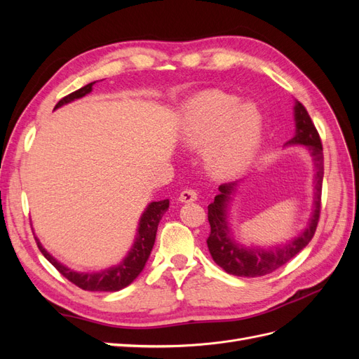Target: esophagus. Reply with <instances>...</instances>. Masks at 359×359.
<instances>
[{
    "instance_id": "1",
    "label": "esophagus",
    "mask_w": 359,
    "mask_h": 359,
    "mask_svg": "<svg viewBox=\"0 0 359 359\" xmlns=\"http://www.w3.org/2000/svg\"><path fill=\"white\" fill-rule=\"evenodd\" d=\"M198 199V191L193 190V189H184L180 194V201L184 203H189Z\"/></svg>"
}]
</instances>
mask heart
I'll return each mask as SVG.
<instances>
[{
  "label": "heart",
  "instance_id": "obj_1",
  "mask_svg": "<svg viewBox=\"0 0 359 359\" xmlns=\"http://www.w3.org/2000/svg\"><path fill=\"white\" fill-rule=\"evenodd\" d=\"M184 140L203 148V160L217 178H229L247 168L260 139V116L235 97L206 93L194 100L182 123Z\"/></svg>",
  "mask_w": 359,
  "mask_h": 359
}]
</instances>
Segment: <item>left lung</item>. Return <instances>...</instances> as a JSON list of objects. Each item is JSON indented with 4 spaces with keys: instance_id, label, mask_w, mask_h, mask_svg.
Masks as SVG:
<instances>
[{
    "instance_id": "8db88e82",
    "label": "left lung",
    "mask_w": 359,
    "mask_h": 359,
    "mask_svg": "<svg viewBox=\"0 0 359 359\" xmlns=\"http://www.w3.org/2000/svg\"><path fill=\"white\" fill-rule=\"evenodd\" d=\"M295 126L297 132L289 144L306 145L314 160L316 166V177H314V203L310 222L306 229L292 241H286L281 245L271 248L253 247L247 248L236 244L232 236L229 226H227V205L231 201V194L235 191L236 182L222 184L220 193L214 198V202L208 205V222L211 232L206 244L214 259V262L222 266L227 274L238 277H260L287 264L295 257L301 250L306 247L316 232L320 208H322V181H323V149L320 136L314 127L311 118L302 103H295Z\"/></svg>"
}]
</instances>
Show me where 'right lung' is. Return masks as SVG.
<instances>
[{
	"label": "right lung",
	"instance_id": "add662e5",
	"mask_svg": "<svg viewBox=\"0 0 359 359\" xmlns=\"http://www.w3.org/2000/svg\"><path fill=\"white\" fill-rule=\"evenodd\" d=\"M94 83L95 82H91L88 85L82 86V88H79L78 91L62 97V99L57 103L55 109L57 107H61L62 104H67L91 93ZM168 208H169V199L151 202L147 206L142 217H140L136 240L133 247L130 248L128 255L118 265L103 269L100 273H78V271H73L67 266H64L55 257L49 255L46 250L43 248V245L40 244L37 238H36V243L41 255L45 256L64 277L70 280L73 285H76L83 290H91V292H116L128 286L140 273H142V269L147 264V260L151 255V250H153V245L156 241L158 223L161 220L163 214L168 211Z\"/></svg>",
	"mask_w": 359,
	"mask_h": 359
}]
</instances>
